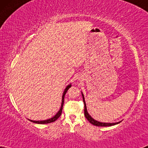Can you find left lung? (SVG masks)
Returning a JSON list of instances; mask_svg holds the SVG:
<instances>
[{
  "label": "left lung",
  "instance_id": "8db88e82",
  "mask_svg": "<svg viewBox=\"0 0 148 148\" xmlns=\"http://www.w3.org/2000/svg\"><path fill=\"white\" fill-rule=\"evenodd\" d=\"M82 96H83V100H84V114L86 118L88 119V121L90 122L91 124L95 125V126H98V127H110V126H112V125H116L119 123H101V122H98L96 120H94V119L92 118V116H90V114H88V111H87V108H86V102H85V100H84V96L82 94Z\"/></svg>",
  "mask_w": 148,
  "mask_h": 148
}]
</instances>
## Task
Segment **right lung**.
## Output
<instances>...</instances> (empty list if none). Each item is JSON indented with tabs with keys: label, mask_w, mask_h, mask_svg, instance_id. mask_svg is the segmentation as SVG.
<instances>
[{
	"label": "right lung",
	"mask_w": 148,
	"mask_h": 148,
	"mask_svg": "<svg viewBox=\"0 0 148 148\" xmlns=\"http://www.w3.org/2000/svg\"><path fill=\"white\" fill-rule=\"evenodd\" d=\"M71 87V84L69 85V86H66V88H65V90H64V92H63V94H62V103H61V107H60V110L58 112L56 113V114L55 116H54L51 119H48V120H45V121H32V120H29L31 122H33L34 123H38V124H48V123H53L56 120H57L58 118H59V116L61 115L62 114V107H63V104H64V95L66 94V92H67V90L69 89Z\"/></svg>",
	"instance_id": "right-lung-1"
}]
</instances>
